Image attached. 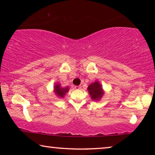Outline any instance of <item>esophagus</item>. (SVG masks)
<instances>
[{
	"label": "esophagus",
	"instance_id": "esophagus-1",
	"mask_svg": "<svg viewBox=\"0 0 155 155\" xmlns=\"http://www.w3.org/2000/svg\"><path fill=\"white\" fill-rule=\"evenodd\" d=\"M74 88L76 89V90H80L81 87V86H75Z\"/></svg>",
	"mask_w": 155,
	"mask_h": 155
}]
</instances>
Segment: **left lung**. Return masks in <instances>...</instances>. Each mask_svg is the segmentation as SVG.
Returning a JSON list of instances; mask_svg holds the SVG:
<instances>
[{"label": "left lung", "instance_id": "left-lung-1", "mask_svg": "<svg viewBox=\"0 0 155 155\" xmlns=\"http://www.w3.org/2000/svg\"><path fill=\"white\" fill-rule=\"evenodd\" d=\"M87 90L93 101H99L104 94V90H103L101 84L98 81L91 83L88 86Z\"/></svg>", "mask_w": 155, "mask_h": 155}]
</instances>
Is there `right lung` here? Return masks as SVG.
Returning <instances> with one entry per match:
<instances>
[{"label":"right lung","instance_id":"obj_1","mask_svg":"<svg viewBox=\"0 0 155 155\" xmlns=\"http://www.w3.org/2000/svg\"><path fill=\"white\" fill-rule=\"evenodd\" d=\"M69 91V87H62L61 85L59 83H57L54 87V91L55 93L57 96H59V98H64V96L65 95L68 91Z\"/></svg>","mask_w":155,"mask_h":155}]
</instances>
